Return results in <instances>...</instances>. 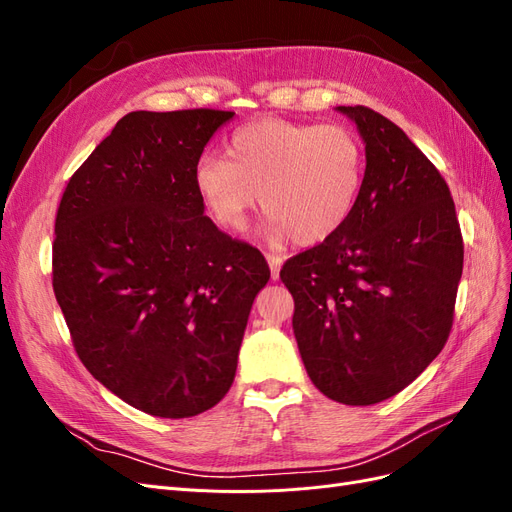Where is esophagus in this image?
I'll list each match as a JSON object with an SVG mask.
<instances>
[{
  "label": "esophagus",
  "instance_id": "1",
  "mask_svg": "<svg viewBox=\"0 0 512 512\" xmlns=\"http://www.w3.org/2000/svg\"><path fill=\"white\" fill-rule=\"evenodd\" d=\"M267 262L271 267V277H273V280H277V277H280V269H282L284 258L277 256V254H267Z\"/></svg>",
  "mask_w": 512,
  "mask_h": 512
}]
</instances>
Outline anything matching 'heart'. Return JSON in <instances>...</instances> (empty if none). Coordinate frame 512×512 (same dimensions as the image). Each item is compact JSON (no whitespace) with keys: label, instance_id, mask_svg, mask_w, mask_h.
<instances>
[{"label":"heart","instance_id":"1","mask_svg":"<svg viewBox=\"0 0 512 512\" xmlns=\"http://www.w3.org/2000/svg\"><path fill=\"white\" fill-rule=\"evenodd\" d=\"M363 181L365 147L344 123L258 119L232 132L226 158L207 153L194 168V188L215 224L241 232L260 205L273 243L333 237Z\"/></svg>","mask_w":512,"mask_h":512}]
</instances>
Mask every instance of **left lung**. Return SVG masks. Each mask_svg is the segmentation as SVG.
Returning <instances> with one entry per match:
<instances>
[{
    "label": "left lung",
    "mask_w": 512,
    "mask_h": 512,
    "mask_svg": "<svg viewBox=\"0 0 512 512\" xmlns=\"http://www.w3.org/2000/svg\"><path fill=\"white\" fill-rule=\"evenodd\" d=\"M365 141V181L333 237L284 262L292 329L316 389L371 406L423 374L453 327L463 239L451 190L391 119L337 106Z\"/></svg>",
    "instance_id": "1"
}]
</instances>
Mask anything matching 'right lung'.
Instances as JSON below:
<instances>
[{"label": "right lung", "instance_id": "right-lung-1", "mask_svg": "<svg viewBox=\"0 0 512 512\" xmlns=\"http://www.w3.org/2000/svg\"><path fill=\"white\" fill-rule=\"evenodd\" d=\"M230 111H134L70 177L53 290L76 354L126 404L162 418L213 408L237 371L265 256L207 215L194 168Z\"/></svg>", "mask_w": 512, "mask_h": 512}]
</instances>
